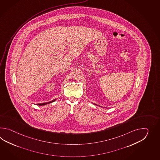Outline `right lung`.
Returning <instances> with one entry per match:
<instances>
[{
	"instance_id": "obj_1",
	"label": "right lung",
	"mask_w": 160,
	"mask_h": 160,
	"mask_svg": "<svg viewBox=\"0 0 160 160\" xmlns=\"http://www.w3.org/2000/svg\"><path fill=\"white\" fill-rule=\"evenodd\" d=\"M55 101V99L54 100H52V101H51L50 102H47V103H38L37 104V105H46V104H48V103H51V102H54Z\"/></svg>"
}]
</instances>
